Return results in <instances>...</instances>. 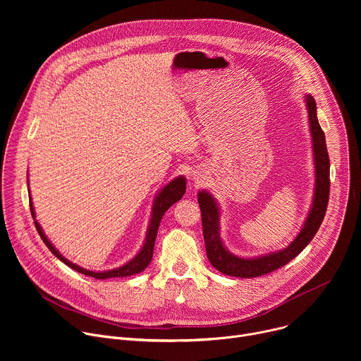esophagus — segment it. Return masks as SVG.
Masks as SVG:
<instances>
[{
    "label": "esophagus",
    "mask_w": 361,
    "mask_h": 361,
    "mask_svg": "<svg viewBox=\"0 0 361 361\" xmlns=\"http://www.w3.org/2000/svg\"><path fill=\"white\" fill-rule=\"evenodd\" d=\"M198 176H200V174H197V173H192V177H194V180H195V178L198 180Z\"/></svg>",
    "instance_id": "34e87169"
}]
</instances>
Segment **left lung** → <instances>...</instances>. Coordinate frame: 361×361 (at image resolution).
<instances>
[{
  "label": "left lung",
  "instance_id": "1",
  "mask_svg": "<svg viewBox=\"0 0 361 361\" xmlns=\"http://www.w3.org/2000/svg\"><path fill=\"white\" fill-rule=\"evenodd\" d=\"M304 102L307 109L308 127H310L312 135L316 183L312 207L308 210L305 221L298 234L287 247L274 252L248 257V259L233 254L224 245L220 234L221 210L217 200L207 190H201L198 192L197 198L201 210L205 251H207V257L213 267H216L223 274L238 279H252L269 274L286 266L313 240L323 223L330 192V160L326 145V137L317 120V106L313 95L305 94Z\"/></svg>",
  "mask_w": 361,
  "mask_h": 361
}]
</instances>
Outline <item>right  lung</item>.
<instances>
[{"label":"right lung","mask_w":361,"mask_h":361,"mask_svg":"<svg viewBox=\"0 0 361 361\" xmlns=\"http://www.w3.org/2000/svg\"><path fill=\"white\" fill-rule=\"evenodd\" d=\"M28 184V181H27ZM185 192V177L184 176H180L174 180H171L169 184H166L157 194H156V198H154V202H152V213H151V219H149V224H148V228H147V233H145V240L140 248V251L133 257V259L126 263L124 266L121 267H117V269H111V270H106V271H91V270H87V269H82L74 263H71L70 260H67L66 257L53 245V243H51L48 240V237L45 235V233L42 231L41 226L38 224V221L35 220V212H34V205H32V200H31V192L28 190V195H30V210H31V214H32V219H34V223H35V228L39 234V237L42 238V241L45 243V245L48 247V250L53 252L59 260H61L66 266L71 267L73 270L81 273V274H85L88 277H94V279H98V280H106V279H116V277H127V276H134V274H138L141 273L142 270H145V267L151 263V259H152V251H154V243H156V237H157V231H159V226H160V221L164 216V213L171 207V205L174 202H177L178 200L183 198Z\"/></svg>","instance_id":"obj_1"}]
</instances>
